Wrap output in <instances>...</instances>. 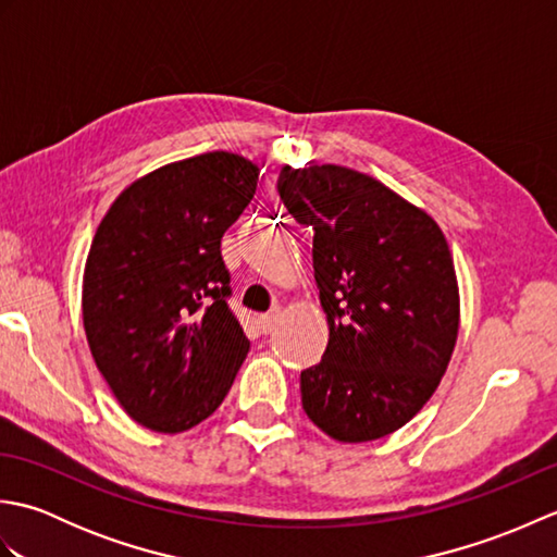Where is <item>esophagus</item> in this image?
<instances>
[{
  "instance_id": "esophagus-1",
  "label": "esophagus",
  "mask_w": 557,
  "mask_h": 557,
  "mask_svg": "<svg viewBox=\"0 0 557 557\" xmlns=\"http://www.w3.org/2000/svg\"><path fill=\"white\" fill-rule=\"evenodd\" d=\"M277 318H280V309H272L270 313H265V315H260V330H263V333L268 335V333H272V330H275V325H277Z\"/></svg>"
}]
</instances>
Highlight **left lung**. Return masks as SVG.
I'll return each mask as SVG.
<instances>
[{"label": "left lung", "instance_id": "obj_1", "mask_svg": "<svg viewBox=\"0 0 557 557\" xmlns=\"http://www.w3.org/2000/svg\"><path fill=\"white\" fill-rule=\"evenodd\" d=\"M277 191L313 230V275L330 339L301 371V405L339 443L401 429L431 399L453 357L459 292L431 215L339 164L285 168Z\"/></svg>", "mask_w": 557, "mask_h": 557}]
</instances>
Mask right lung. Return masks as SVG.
<instances>
[{
  "label": "right lung",
  "instance_id": "right-lung-1",
  "mask_svg": "<svg viewBox=\"0 0 557 557\" xmlns=\"http://www.w3.org/2000/svg\"><path fill=\"white\" fill-rule=\"evenodd\" d=\"M258 168L203 152L140 176L92 236L83 325L124 411L158 433L208 419L251 342L230 309L220 242L251 203Z\"/></svg>",
  "mask_w": 557,
  "mask_h": 557
}]
</instances>
